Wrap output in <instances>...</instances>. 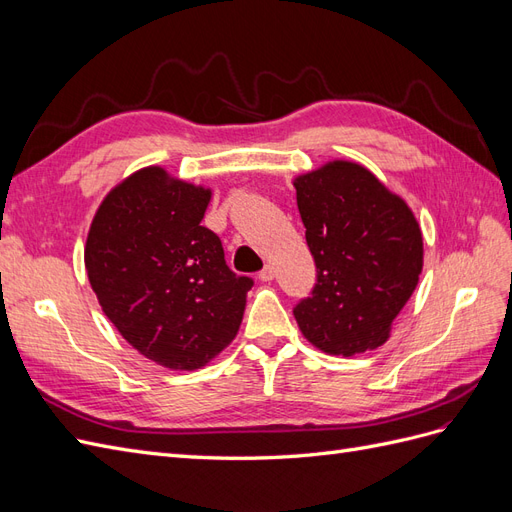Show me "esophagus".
I'll list each match as a JSON object with an SVG mask.
<instances>
[{
    "mask_svg": "<svg viewBox=\"0 0 512 512\" xmlns=\"http://www.w3.org/2000/svg\"><path fill=\"white\" fill-rule=\"evenodd\" d=\"M275 277V269L271 267V265H265V269H262L260 273H258V280L260 282H271Z\"/></svg>",
    "mask_w": 512,
    "mask_h": 512,
    "instance_id": "esophagus-1",
    "label": "esophagus"
}]
</instances>
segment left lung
Returning <instances> with one entry per match:
<instances>
[{"instance_id": "1", "label": "left lung", "mask_w": 512, "mask_h": 512, "mask_svg": "<svg viewBox=\"0 0 512 512\" xmlns=\"http://www.w3.org/2000/svg\"><path fill=\"white\" fill-rule=\"evenodd\" d=\"M294 188L316 262L312 297L292 309L303 337L327 354L376 350L423 271V235L412 209L348 160L299 175Z\"/></svg>"}]
</instances>
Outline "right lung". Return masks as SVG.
<instances>
[{
  "label": "right lung",
  "mask_w": 512,
  "mask_h": 512,
  "mask_svg": "<svg viewBox=\"0 0 512 512\" xmlns=\"http://www.w3.org/2000/svg\"><path fill=\"white\" fill-rule=\"evenodd\" d=\"M209 200L203 185L141 168L104 196L85 243L106 318L134 350L177 371L205 367L235 339L254 284L200 226Z\"/></svg>",
  "instance_id": "1"
}]
</instances>
